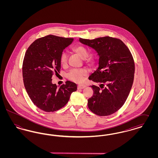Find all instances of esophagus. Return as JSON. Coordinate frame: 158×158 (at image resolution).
I'll use <instances>...</instances> for the list:
<instances>
[{
  "mask_svg": "<svg viewBox=\"0 0 158 158\" xmlns=\"http://www.w3.org/2000/svg\"><path fill=\"white\" fill-rule=\"evenodd\" d=\"M86 86L85 85H79L77 86V88H78L79 89H82L85 88Z\"/></svg>",
  "mask_w": 158,
  "mask_h": 158,
  "instance_id": "obj_1",
  "label": "esophagus"
}]
</instances>
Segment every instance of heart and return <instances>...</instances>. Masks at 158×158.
<instances>
[{"instance_id":"obj_1","label":"heart","mask_w":158,"mask_h":158,"mask_svg":"<svg viewBox=\"0 0 158 158\" xmlns=\"http://www.w3.org/2000/svg\"><path fill=\"white\" fill-rule=\"evenodd\" d=\"M73 50L77 53L83 59H85L88 56V50L82 45H76L73 48ZM68 53L65 52H63L60 57V61L63 64H65L68 61ZM92 57H88L86 59L87 63H91L92 61ZM88 75V72L85 69H73L70 70L68 73V77L76 82H82Z\"/></svg>"}]
</instances>
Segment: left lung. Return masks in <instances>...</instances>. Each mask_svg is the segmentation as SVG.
<instances>
[{
	"mask_svg": "<svg viewBox=\"0 0 158 158\" xmlns=\"http://www.w3.org/2000/svg\"><path fill=\"white\" fill-rule=\"evenodd\" d=\"M79 41L94 49L99 56V67L89 77L100 88L90 86L94 94L88 100L92 113L106 116L117 111L125 103L131 89L135 62L127 47L120 39L108 36Z\"/></svg>",
	"mask_w": 158,
	"mask_h": 158,
	"instance_id": "left-lung-1",
	"label": "left lung"
}]
</instances>
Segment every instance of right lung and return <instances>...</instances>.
<instances>
[{
  "mask_svg": "<svg viewBox=\"0 0 158 158\" xmlns=\"http://www.w3.org/2000/svg\"><path fill=\"white\" fill-rule=\"evenodd\" d=\"M73 38L48 35L34 41L28 48L23 61V76L27 92L34 104L45 112H54L66 105L75 83L66 82L58 88L52 76L59 74L60 57Z\"/></svg>",
  "mask_w": 158,
  "mask_h": 158,
  "instance_id": "right-lung-1",
  "label": "right lung"
}]
</instances>
